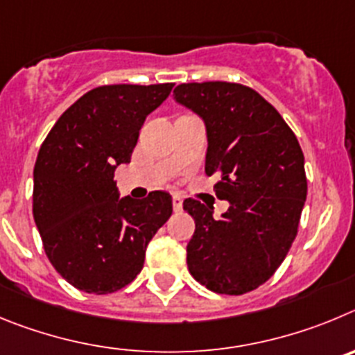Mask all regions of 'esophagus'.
Segmentation results:
<instances>
[{"label":"esophagus","instance_id":"1","mask_svg":"<svg viewBox=\"0 0 355 355\" xmlns=\"http://www.w3.org/2000/svg\"><path fill=\"white\" fill-rule=\"evenodd\" d=\"M182 205H184V200H182L178 194H175V196H173V210H175V212H180Z\"/></svg>","mask_w":355,"mask_h":355}]
</instances>
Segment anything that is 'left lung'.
Returning a JSON list of instances; mask_svg holds the SVG:
<instances>
[{
    "label": "left lung",
    "instance_id": "left-lung-1",
    "mask_svg": "<svg viewBox=\"0 0 355 355\" xmlns=\"http://www.w3.org/2000/svg\"><path fill=\"white\" fill-rule=\"evenodd\" d=\"M175 101L203 118L205 171L217 175V198L230 201L221 219L187 198L196 223L187 267L216 293L242 295L269 279L297 235L308 194L304 154L276 107L239 83H184Z\"/></svg>",
    "mask_w": 355,
    "mask_h": 355
}]
</instances>
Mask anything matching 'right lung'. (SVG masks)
<instances>
[{"label":"right lung","mask_w":355,"mask_h":355,"mask_svg":"<svg viewBox=\"0 0 355 355\" xmlns=\"http://www.w3.org/2000/svg\"><path fill=\"white\" fill-rule=\"evenodd\" d=\"M104 85L72 104L49 130L33 170V219L51 265L86 293H113L145 263L148 242L170 219L173 200L118 198L114 170L130 162L145 118L173 90Z\"/></svg>","instance_id":"add662e5"}]
</instances>
